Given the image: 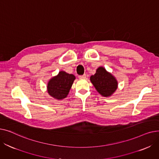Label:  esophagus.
Returning a JSON list of instances; mask_svg holds the SVG:
<instances>
[{
    "label": "esophagus",
    "mask_w": 159,
    "mask_h": 159,
    "mask_svg": "<svg viewBox=\"0 0 159 159\" xmlns=\"http://www.w3.org/2000/svg\"><path fill=\"white\" fill-rule=\"evenodd\" d=\"M79 78L80 79H86V75L84 74V75H79Z\"/></svg>",
    "instance_id": "esophagus-1"
}]
</instances>
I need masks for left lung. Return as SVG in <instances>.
<instances>
[{
    "label": "left lung",
    "instance_id": "8db88e82",
    "mask_svg": "<svg viewBox=\"0 0 159 159\" xmlns=\"http://www.w3.org/2000/svg\"><path fill=\"white\" fill-rule=\"evenodd\" d=\"M90 80L98 92L105 97L112 95L118 88L115 77L103 67L98 68L95 74L91 76Z\"/></svg>",
    "mask_w": 159,
    "mask_h": 159
}]
</instances>
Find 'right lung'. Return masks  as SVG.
<instances>
[{"mask_svg":"<svg viewBox=\"0 0 159 159\" xmlns=\"http://www.w3.org/2000/svg\"><path fill=\"white\" fill-rule=\"evenodd\" d=\"M75 77L61 71L55 77L50 79L48 83L47 91L48 94L57 100L65 98L68 95Z\"/></svg>","mask_w":159,"mask_h":159,"instance_id":"right-lung-1","label":"right lung"}]
</instances>
